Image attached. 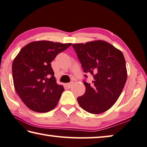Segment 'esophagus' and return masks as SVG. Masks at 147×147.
Segmentation results:
<instances>
[{"mask_svg": "<svg viewBox=\"0 0 147 147\" xmlns=\"http://www.w3.org/2000/svg\"><path fill=\"white\" fill-rule=\"evenodd\" d=\"M72 86H73V83H72V82H70V83L67 84V87H68L69 88H71Z\"/></svg>", "mask_w": 147, "mask_h": 147, "instance_id": "obj_1", "label": "esophagus"}]
</instances>
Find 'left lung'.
<instances>
[{
	"label": "left lung",
	"mask_w": 147,
	"mask_h": 147,
	"mask_svg": "<svg viewBox=\"0 0 147 147\" xmlns=\"http://www.w3.org/2000/svg\"><path fill=\"white\" fill-rule=\"evenodd\" d=\"M72 46L84 72L93 76L91 84L84 80L86 92L78 97V103L90 113H104L116 103L126 82L127 70L123 53L103 40ZM84 76L88 77L86 74Z\"/></svg>",
	"instance_id": "obj_1"
}]
</instances>
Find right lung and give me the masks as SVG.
<instances>
[{
    "mask_svg": "<svg viewBox=\"0 0 147 147\" xmlns=\"http://www.w3.org/2000/svg\"><path fill=\"white\" fill-rule=\"evenodd\" d=\"M71 46L47 40L32 42L22 48L13 60L15 90L31 110L47 113L56 107L64 88L57 84L51 62Z\"/></svg>",
    "mask_w": 147,
    "mask_h": 147,
    "instance_id": "add662e5",
    "label": "right lung"
}]
</instances>
